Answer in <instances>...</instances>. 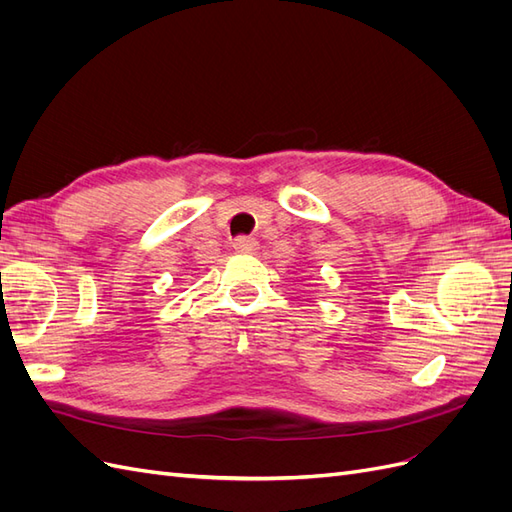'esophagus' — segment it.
<instances>
[{
	"mask_svg": "<svg viewBox=\"0 0 512 512\" xmlns=\"http://www.w3.org/2000/svg\"><path fill=\"white\" fill-rule=\"evenodd\" d=\"M232 250L241 254H252L256 250V239L254 237H237L232 241Z\"/></svg>",
	"mask_w": 512,
	"mask_h": 512,
	"instance_id": "esophagus-1",
	"label": "esophagus"
}]
</instances>
